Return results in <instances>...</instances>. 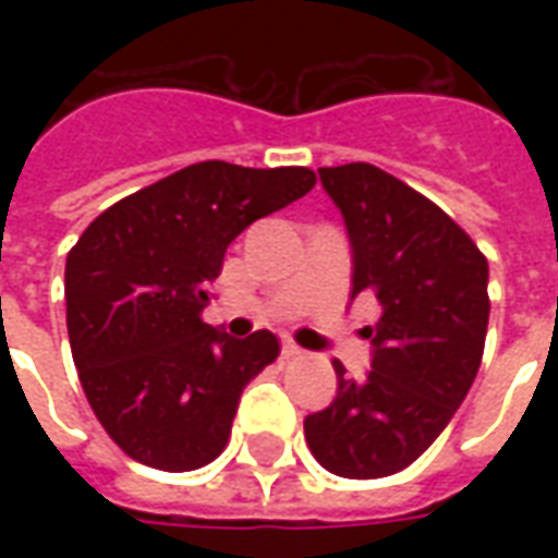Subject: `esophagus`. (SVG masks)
Returning a JSON list of instances; mask_svg holds the SVG:
<instances>
[{
    "label": "esophagus",
    "mask_w": 558,
    "mask_h": 558,
    "mask_svg": "<svg viewBox=\"0 0 558 558\" xmlns=\"http://www.w3.org/2000/svg\"><path fill=\"white\" fill-rule=\"evenodd\" d=\"M280 352H283V359H302V355H304L302 347H299V343H292V340H283Z\"/></svg>",
    "instance_id": "obj_1"
}]
</instances>
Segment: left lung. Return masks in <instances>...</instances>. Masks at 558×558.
<instances>
[{
  "label": "left lung",
  "mask_w": 558,
  "mask_h": 558,
  "mask_svg": "<svg viewBox=\"0 0 558 558\" xmlns=\"http://www.w3.org/2000/svg\"><path fill=\"white\" fill-rule=\"evenodd\" d=\"M352 244V299L374 295L371 374L335 362L338 398L304 418L319 466L386 478L415 463L463 403L484 355L490 299L478 244L427 196L374 163L323 167Z\"/></svg>",
  "instance_id": "1"
}]
</instances>
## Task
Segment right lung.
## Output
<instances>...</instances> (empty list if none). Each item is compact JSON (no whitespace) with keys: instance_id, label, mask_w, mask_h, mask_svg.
<instances>
[{"instance_id":"1","label":"right lung","mask_w":558,"mask_h":558,"mask_svg":"<svg viewBox=\"0 0 558 558\" xmlns=\"http://www.w3.org/2000/svg\"><path fill=\"white\" fill-rule=\"evenodd\" d=\"M316 184L307 167L203 160L119 199L65 263L71 355L104 430L128 457L191 472L227 448L244 386L278 359L271 331L203 323L230 242Z\"/></svg>"}]
</instances>
